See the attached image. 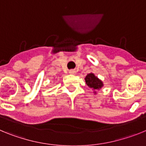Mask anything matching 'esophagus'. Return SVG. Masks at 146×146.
I'll list each match as a JSON object with an SVG mask.
<instances>
[{"instance_id": "34e87169", "label": "esophagus", "mask_w": 146, "mask_h": 146, "mask_svg": "<svg viewBox=\"0 0 146 146\" xmlns=\"http://www.w3.org/2000/svg\"><path fill=\"white\" fill-rule=\"evenodd\" d=\"M69 74H75L76 73H77V72H76V71L74 70V69H72V70L69 71Z\"/></svg>"}]
</instances>
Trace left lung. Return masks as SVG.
<instances>
[{"label": "left lung", "instance_id": "8db88e82", "mask_svg": "<svg viewBox=\"0 0 146 146\" xmlns=\"http://www.w3.org/2000/svg\"><path fill=\"white\" fill-rule=\"evenodd\" d=\"M86 83L88 87L93 90L94 94H97V91H99L104 86V83L101 80L98 78L94 73L91 72L88 74L85 77Z\"/></svg>", "mask_w": 146, "mask_h": 146}]
</instances>
